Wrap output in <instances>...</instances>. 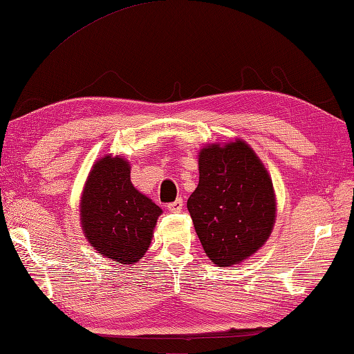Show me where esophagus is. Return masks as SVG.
Segmentation results:
<instances>
[{"instance_id":"34e87169","label":"esophagus","mask_w":354,"mask_h":354,"mask_svg":"<svg viewBox=\"0 0 354 354\" xmlns=\"http://www.w3.org/2000/svg\"><path fill=\"white\" fill-rule=\"evenodd\" d=\"M183 205H184V201H183L181 198H178L173 203L167 204V209H169L170 212H181L183 210Z\"/></svg>"}]
</instances>
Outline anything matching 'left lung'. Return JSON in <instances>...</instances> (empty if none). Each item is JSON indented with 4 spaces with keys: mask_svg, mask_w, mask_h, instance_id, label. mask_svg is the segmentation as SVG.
<instances>
[{
    "mask_svg": "<svg viewBox=\"0 0 354 354\" xmlns=\"http://www.w3.org/2000/svg\"><path fill=\"white\" fill-rule=\"evenodd\" d=\"M198 165V187L187 201L198 239L214 265H239L272 232L277 210L272 179L241 139L205 145Z\"/></svg>",
    "mask_w": 354,
    "mask_h": 354,
    "instance_id": "8db88e82",
    "label": "left lung"
}]
</instances>
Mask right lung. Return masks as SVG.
<instances>
[{"instance_id":"add662e5","label":"right lung","mask_w":354,"mask_h":354,"mask_svg":"<svg viewBox=\"0 0 354 354\" xmlns=\"http://www.w3.org/2000/svg\"><path fill=\"white\" fill-rule=\"evenodd\" d=\"M162 214L159 205L134 187L130 164L120 156H104L93 165L80 199V221L94 250L122 265L145 255Z\"/></svg>"}]
</instances>
